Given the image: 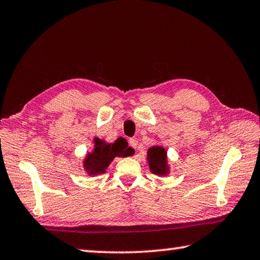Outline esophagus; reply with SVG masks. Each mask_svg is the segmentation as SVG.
<instances>
[{
    "label": "esophagus",
    "instance_id": "obj_1",
    "mask_svg": "<svg viewBox=\"0 0 260 260\" xmlns=\"http://www.w3.org/2000/svg\"><path fill=\"white\" fill-rule=\"evenodd\" d=\"M129 146L136 150V149H138V146H139V141L136 140V139H134V138L133 139H129Z\"/></svg>",
    "mask_w": 260,
    "mask_h": 260
}]
</instances>
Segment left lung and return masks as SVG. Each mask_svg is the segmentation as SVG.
Masks as SVG:
<instances>
[{"label":"left lung","mask_w":260,"mask_h":260,"mask_svg":"<svg viewBox=\"0 0 260 260\" xmlns=\"http://www.w3.org/2000/svg\"><path fill=\"white\" fill-rule=\"evenodd\" d=\"M147 159L153 174L167 175L170 173V166L167 162V151L161 146H152L148 149Z\"/></svg>","instance_id":"obj_1"}]
</instances>
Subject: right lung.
Wrapping results in <instances>:
<instances>
[{
	"mask_svg": "<svg viewBox=\"0 0 260 260\" xmlns=\"http://www.w3.org/2000/svg\"><path fill=\"white\" fill-rule=\"evenodd\" d=\"M131 149L125 139H117L113 143H108L99 138L94 139V149L88 152L83 159V169L88 175H98L107 171L114 157L131 156Z\"/></svg>",
	"mask_w": 260,
	"mask_h": 260,
	"instance_id": "right-lung-1",
	"label": "right lung"
}]
</instances>
